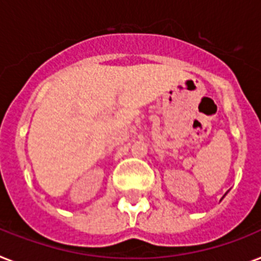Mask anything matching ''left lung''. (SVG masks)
<instances>
[{"label":"left lung","instance_id":"8db88e82","mask_svg":"<svg viewBox=\"0 0 261 261\" xmlns=\"http://www.w3.org/2000/svg\"><path fill=\"white\" fill-rule=\"evenodd\" d=\"M225 194H226V193H225ZM224 197H225V196H224Z\"/></svg>","mask_w":261,"mask_h":261}]
</instances>
